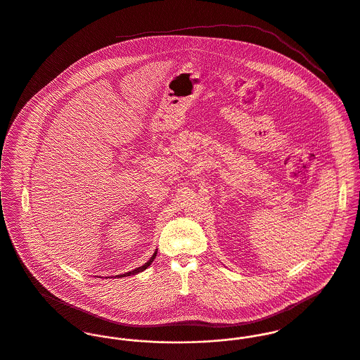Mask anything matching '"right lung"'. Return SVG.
Listing matches in <instances>:
<instances>
[{"label":"right lung","instance_id":"1","mask_svg":"<svg viewBox=\"0 0 360 360\" xmlns=\"http://www.w3.org/2000/svg\"><path fill=\"white\" fill-rule=\"evenodd\" d=\"M156 254H158V251H155V254L150 257V259L145 264V265H142V266H139V268H136V269H134V271H131V272H127V274H124V275H117V278H124V276H131V275H136V274H139V272H143L148 266H150V264L155 261V258H156Z\"/></svg>","mask_w":360,"mask_h":360}]
</instances>
